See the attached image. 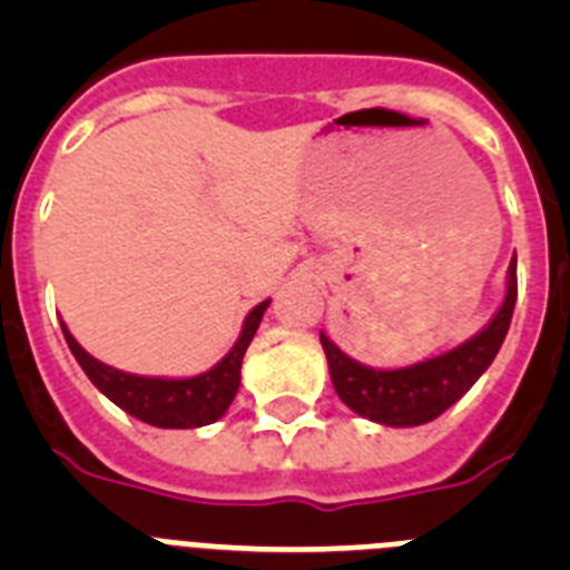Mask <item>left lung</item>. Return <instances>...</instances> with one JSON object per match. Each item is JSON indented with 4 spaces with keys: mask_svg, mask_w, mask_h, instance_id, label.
<instances>
[{
    "mask_svg": "<svg viewBox=\"0 0 570 570\" xmlns=\"http://www.w3.org/2000/svg\"><path fill=\"white\" fill-rule=\"evenodd\" d=\"M513 305H517V256L508 265V294L497 316L480 334L434 360L396 367V371H376L345 356L328 336L320 334L336 394L351 411L380 425L411 428L436 420L485 374V367L491 365L505 340Z\"/></svg>",
    "mask_w": 570,
    "mask_h": 570,
    "instance_id": "obj_1",
    "label": "left lung"
}]
</instances>
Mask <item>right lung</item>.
Returning <instances> with one entry per match:
<instances>
[{"label":"right lung","instance_id":"right-lung-1","mask_svg":"<svg viewBox=\"0 0 570 570\" xmlns=\"http://www.w3.org/2000/svg\"><path fill=\"white\" fill-rule=\"evenodd\" d=\"M268 302H259L248 314L242 334L236 345L230 347L223 360L216 362L210 371L199 376H188V380H156V376H136L116 371V367L105 365V362L94 360V356L79 345L70 331L65 328V342H68L70 354L77 356L88 380L108 396L114 405L128 411L136 420L148 422L156 428H199L210 425L228 411L234 402L236 387H239V371L242 356L248 351L250 340H254L256 328H259L262 314L268 308Z\"/></svg>","mask_w":570,"mask_h":570}]
</instances>
